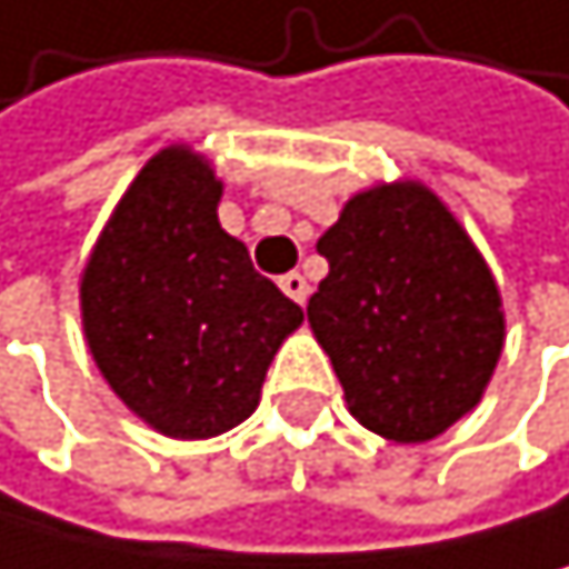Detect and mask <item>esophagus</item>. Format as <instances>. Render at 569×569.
I'll return each instance as SVG.
<instances>
[{"label": "esophagus", "instance_id": "1", "mask_svg": "<svg viewBox=\"0 0 569 569\" xmlns=\"http://www.w3.org/2000/svg\"><path fill=\"white\" fill-rule=\"evenodd\" d=\"M279 287H282V293H287L290 300H297V305H305V300H308V293H311L308 279L300 276V272H287V276L279 279Z\"/></svg>", "mask_w": 569, "mask_h": 569}]
</instances>
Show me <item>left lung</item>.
<instances>
[{
	"instance_id": "left-lung-1",
	"label": "left lung",
	"mask_w": 569,
	"mask_h": 569,
	"mask_svg": "<svg viewBox=\"0 0 569 569\" xmlns=\"http://www.w3.org/2000/svg\"><path fill=\"white\" fill-rule=\"evenodd\" d=\"M329 276L308 322L350 415L392 442H428L475 410L502 353L489 264L432 190L353 194L318 240Z\"/></svg>"
}]
</instances>
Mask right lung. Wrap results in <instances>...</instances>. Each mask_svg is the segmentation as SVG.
Returning <instances> with one entry per match:
<instances>
[{
  "label": "right lung",
  "instance_id": "right-lung-1",
  "mask_svg": "<svg viewBox=\"0 0 569 569\" xmlns=\"http://www.w3.org/2000/svg\"><path fill=\"white\" fill-rule=\"evenodd\" d=\"M222 183L172 144L137 172L80 276L98 371L154 432L208 439L254 415L264 371L305 322L219 226Z\"/></svg>",
  "mask_w": 569,
  "mask_h": 569
}]
</instances>
